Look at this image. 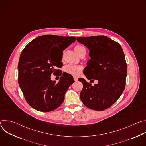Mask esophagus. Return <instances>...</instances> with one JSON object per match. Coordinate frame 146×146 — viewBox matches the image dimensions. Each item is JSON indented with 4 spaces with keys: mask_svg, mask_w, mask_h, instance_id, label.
Masks as SVG:
<instances>
[{
    "mask_svg": "<svg viewBox=\"0 0 146 146\" xmlns=\"http://www.w3.org/2000/svg\"><path fill=\"white\" fill-rule=\"evenodd\" d=\"M73 78H74V81H77V80H78L77 77H75V76H74V77H73Z\"/></svg>",
    "mask_w": 146,
    "mask_h": 146,
    "instance_id": "34e87169",
    "label": "esophagus"
}]
</instances>
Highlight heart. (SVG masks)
<instances>
[{
	"mask_svg": "<svg viewBox=\"0 0 146 146\" xmlns=\"http://www.w3.org/2000/svg\"><path fill=\"white\" fill-rule=\"evenodd\" d=\"M83 48H84V47L83 46H77L74 48V51L77 54L81 49H83ZM81 67L80 66L74 65H69L66 66L65 68V72L73 76L79 75L81 73Z\"/></svg>",
	"mask_w": 146,
	"mask_h": 146,
	"instance_id": "b5f03b06",
	"label": "heart"
}]
</instances>
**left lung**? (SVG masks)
Listing matches in <instances>:
<instances>
[{
	"label": "left lung",
	"mask_w": 146,
	"mask_h": 146,
	"mask_svg": "<svg viewBox=\"0 0 146 146\" xmlns=\"http://www.w3.org/2000/svg\"><path fill=\"white\" fill-rule=\"evenodd\" d=\"M90 50L91 59L84 69L88 79L98 80L94 86L82 78L80 99L90 109L103 111L118 100L125 87L127 65L121 46L105 36L77 37Z\"/></svg>",
	"instance_id": "left-lung-1"
}]
</instances>
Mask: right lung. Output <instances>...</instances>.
I'll use <instances>...</instances> for the list:
<instances>
[{
    "instance_id": "right-lung-1",
    "label": "right lung",
    "mask_w": 146,
    "mask_h": 146,
    "mask_svg": "<svg viewBox=\"0 0 146 146\" xmlns=\"http://www.w3.org/2000/svg\"><path fill=\"white\" fill-rule=\"evenodd\" d=\"M75 41V37L46 35L31 41L22 51L18 65V84L33 109L49 112L63 103L65 92L74 82L73 78L63 73L56 83L51 76L59 71L56 68L62 67V62L57 64L54 60L56 51L61 50L63 55V51Z\"/></svg>"
}]
</instances>
